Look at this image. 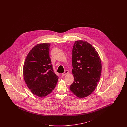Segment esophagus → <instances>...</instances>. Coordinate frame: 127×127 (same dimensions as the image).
Returning <instances> with one entry per match:
<instances>
[{
  "label": "esophagus",
  "mask_w": 127,
  "mask_h": 127,
  "mask_svg": "<svg viewBox=\"0 0 127 127\" xmlns=\"http://www.w3.org/2000/svg\"><path fill=\"white\" fill-rule=\"evenodd\" d=\"M69 73V71L68 70H65L64 73H62V76H65V75L67 74V73Z\"/></svg>",
  "instance_id": "34e87169"
}]
</instances>
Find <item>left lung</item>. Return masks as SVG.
Masks as SVG:
<instances>
[{"mask_svg": "<svg viewBox=\"0 0 127 127\" xmlns=\"http://www.w3.org/2000/svg\"><path fill=\"white\" fill-rule=\"evenodd\" d=\"M72 53L74 81L70 89L78 97L83 98L92 94L99 82L101 60L95 49L83 40L75 42Z\"/></svg>", "mask_w": 127, "mask_h": 127, "instance_id": "1", "label": "left lung"}]
</instances>
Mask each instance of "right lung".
<instances>
[{"label":"right lung","mask_w":127,"mask_h":127,"mask_svg":"<svg viewBox=\"0 0 127 127\" xmlns=\"http://www.w3.org/2000/svg\"><path fill=\"white\" fill-rule=\"evenodd\" d=\"M50 44H38L27 56L23 76L28 88L34 95L44 97L52 92L58 82L49 56Z\"/></svg>","instance_id":"right-lung-1"}]
</instances>
